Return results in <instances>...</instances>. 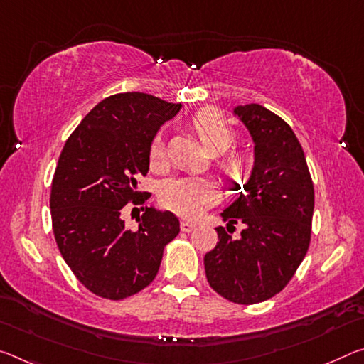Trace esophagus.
<instances>
[{
    "label": "esophagus",
    "instance_id": "obj_1",
    "mask_svg": "<svg viewBox=\"0 0 364 364\" xmlns=\"http://www.w3.org/2000/svg\"><path fill=\"white\" fill-rule=\"evenodd\" d=\"M196 227V225L193 223V222H188V220H183L181 222V225H180V228H181V232H191V230Z\"/></svg>",
    "mask_w": 364,
    "mask_h": 364
}]
</instances>
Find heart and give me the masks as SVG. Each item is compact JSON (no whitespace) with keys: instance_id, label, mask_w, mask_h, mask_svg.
Instances as JSON below:
<instances>
[{"instance_id":"heart-1","label":"heart","mask_w":364,"mask_h":364,"mask_svg":"<svg viewBox=\"0 0 364 364\" xmlns=\"http://www.w3.org/2000/svg\"><path fill=\"white\" fill-rule=\"evenodd\" d=\"M191 126L203 146L210 154L225 152L235 142V129L217 109L204 108L194 114ZM165 142L161 137H155L149 151L151 165L155 170L165 166ZM223 176L228 181H241L250 175L252 168V157L246 151H236L228 154L220 161ZM160 199L166 209L176 215L196 218L217 199L215 186L210 180L203 176H181L173 178L161 186Z\"/></svg>"}]
</instances>
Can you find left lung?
<instances>
[{"mask_svg": "<svg viewBox=\"0 0 364 364\" xmlns=\"http://www.w3.org/2000/svg\"><path fill=\"white\" fill-rule=\"evenodd\" d=\"M255 142V166L243 193L222 212L227 230L204 256L205 277L218 295L236 304L275 296L306 256L314 212V186L295 132L259 103L233 109ZM245 223L240 239L228 232Z\"/></svg>", "mask_w": 364, "mask_h": 364, "instance_id": "8db88e82", "label": "left lung"}]
</instances>
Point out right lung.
<instances>
[{"instance_id":"obj_1","label":"right lung","mask_w":364,"mask_h":364,"mask_svg":"<svg viewBox=\"0 0 364 364\" xmlns=\"http://www.w3.org/2000/svg\"><path fill=\"white\" fill-rule=\"evenodd\" d=\"M180 108L142 92L107 97L63 147L50 194L55 240L76 279L97 296L118 301L144 290L180 233L175 213L154 207H146L136 230L123 220L126 204H144L147 193L137 191V178L147 175L160 126Z\"/></svg>"}]
</instances>
